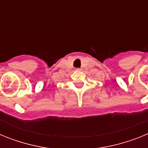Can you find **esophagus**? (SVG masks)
Here are the masks:
<instances>
[{"mask_svg":"<svg viewBox=\"0 0 148 148\" xmlns=\"http://www.w3.org/2000/svg\"><path fill=\"white\" fill-rule=\"evenodd\" d=\"M76 70L77 71H81V70H82V69H81V68H77Z\"/></svg>","mask_w":148,"mask_h":148,"instance_id":"obj_1","label":"esophagus"}]
</instances>
